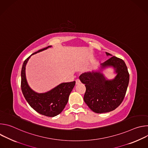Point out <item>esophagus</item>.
<instances>
[{
  "instance_id": "1",
  "label": "esophagus",
  "mask_w": 148,
  "mask_h": 148,
  "mask_svg": "<svg viewBox=\"0 0 148 148\" xmlns=\"http://www.w3.org/2000/svg\"><path fill=\"white\" fill-rule=\"evenodd\" d=\"M80 82H81V81H80V80H79V79H77L75 80V83H76L77 85V84H79Z\"/></svg>"
}]
</instances>
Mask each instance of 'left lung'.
<instances>
[{
	"instance_id": "obj_1",
	"label": "left lung",
	"mask_w": 148,
	"mask_h": 148,
	"mask_svg": "<svg viewBox=\"0 0 148 148\" xmlns=\"http://www.w3.org/2000/svg\"><path fill=\"white\" fill-rule=\"evenodd\" d=\"M110 59L101 64L96 70L83 73L79 76L85 84L86 91L84 101L94 112H109L116 109L122 102L130 81V74L125 62L107 53ZM112 68L116 74L112 79L105 77L103 71Z\"/></svg>"
}]
</instances>
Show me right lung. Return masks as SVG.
Wrapping results in <instances>:
<instances>
[{"instance_id":"right-lung-1","label":"right lung","mask_w":148,"mask_h":148,"mask_svg":"<svg viewBox=\"0 0 148 148\" xmlns=\"http://www.w3.org/2000/svg\"><path fill=\"white\" fill-rule=\"evenodd\" d=\"M51 47L48 46L30 56L24 61L21 71V88L26 100L36 112L49 117L57 116L64 110L75 84V81L62 82L50 91L42 93L34 91L29 86L26 76V66L29 60L32 55Z\"/></svg>"}]
</instances>
